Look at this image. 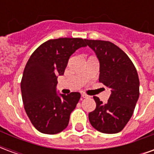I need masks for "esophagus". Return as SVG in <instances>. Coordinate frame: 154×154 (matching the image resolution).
Returning a JSON list of instances; mask_svg holds the SVG:
<instances>
[{
    "instance_id": "obj_1",
    "label": "esophagus",
    "mask_w": 154,
    "mask_h": 154,
    "mask_svg": "<svg viewBox=\"0 0 154 154\" xmlns=\"http://www.w3.org/2000/svg\"><path fill=\"white\" fill-rule=\"evenodd\" d=\"M82 98H89V96H88V95H87V94H84V93H82Z\"/></svg>"
}]
</instances>
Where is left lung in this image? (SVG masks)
Masks as SVG:
<instances>
[{"label": "left lung", "mask_w": 154, "mask_h": 154, "mask_svg": "<svg viewBox=\"0 0 154 154\" xmlns=\"http://www.w3.org/2000/svg\"><path fill=\"white\" fill-rule=\"evenodd\" d=\"M100 63L99 82L110 88L104 104L93 97L97 107L88 115L93 128L104 134L120 132L131 118L139 97L138 72L128 55L111 42L85 39Z\"/></svg>", "instance_id": "left-lung-1"}]
</instances>
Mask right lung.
<instances>
[{
    "mask_svg": "<svg viewBox=\"0 0 154 154\" xmlns=\"http://www.w3.org/2000/svg\"><path fill=\"white\" fill-rule=\"evenodd\" d=\"M86 46L82 38L50 39L36 48L25 65L20 83L22 100L29 119L39 132L55 134L68 125L81 94L58 95L57 77L63 75L71 55Z\"/></svg>",
    "mask_w": 154,
    "mask_h": 154,
    "instance_id": "1",
    "label": "right lung"
}]
</instances>
